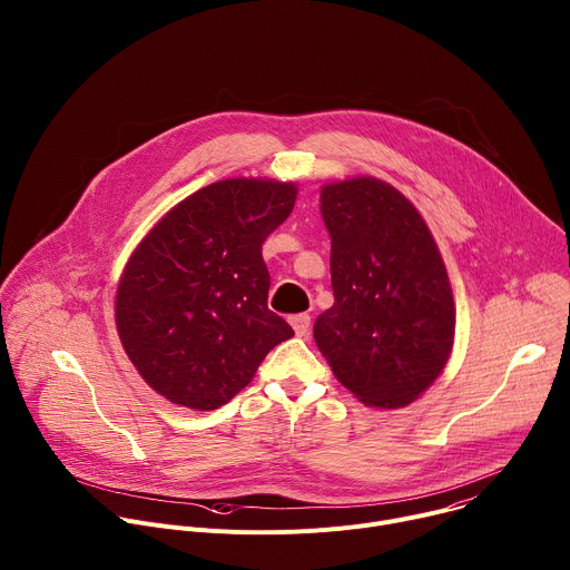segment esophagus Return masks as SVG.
<instances>
[{
	"instance_id": "1",
	"label": "esophagus",
	"mask_w": 570,
	"mask_h": 570,
	"mask_svg": "<svg viewBox=\"0 0 570 570\" xmlns=\"http://www.w3.org/2000/svg\"><path fill=\"white\" fill-rule=\"evenodd\" d=\"M291 324H293L295 334H297L299 338H304V336H308V330H311V315H306V313L293 315V317H291Z\"/></svg>"
}]
</instances>
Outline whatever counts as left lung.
Instances as JSON below:
<instances>
[{
    "label": "left lung",
    "mask_w": 570,
    "mask_h": 570,
    "mask_svg": "<svg viewBox=\"0 0 570 570\" xmlns=\"http://www.w3.org/2000/svg\"><path fill=\"white\" fill-rule=\"evenodd\" d=\"M320 212L334 306L313 324L315 345L358 401L403 409L453 350L455 302L438 243L417 207L372 176L322 185Z\"/></svg>",
    "instance_id": "left-lung-1"
}]
</instances>
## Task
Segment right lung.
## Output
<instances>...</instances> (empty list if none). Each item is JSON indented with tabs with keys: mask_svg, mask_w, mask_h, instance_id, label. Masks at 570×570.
Wrapping results in <instances>:
<instances>
[{
	"mask_svg": "<svg viewBox=\"0 0 570 570\" xmlns=\"http://www.w3.org/2000/svg\"><path fill=\"white\" fill-rule=\"evenodd\" d=\"M295 183H212L161 216L128 257L115 295L121 347L171 403L216 411L293 336L268 308L266 236L293 212Z\"/></svg>",
	"mask_w": 570,
	"mask_h": 570,
	"instance_id": "1",
	"label": "right lung"
}]
</instances>
